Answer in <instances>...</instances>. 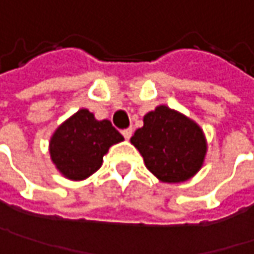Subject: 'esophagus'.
Masks as SVG:
<instances>
[{
  "instance_id": "esophagus-1",
  "label": "esophagus",
  "mask_w": 254,
  "mask_h": 254,
  "mask_svg": "<svg viewBox=\"0 0 254 254\" xmlns=\"http://www.w3.org/2000/svg\"><path fill=\"white\" fill-rule=\"evenodd\" d=\"M133 134V128H126V130H123V136L126 140H128L130 137Z\"/></svg>"
}]
</instances>
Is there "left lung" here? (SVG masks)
<instances>
[{
	"instance_id": "8db88e82",
	"label": "left lung",
	"mask_w": 254,
	"mask_h": 254,
	"mask_svg": "<svg viewBox=\"0 0 254 254\" xmlns=\"http://www.w3.org/2000/svg\"><path fill=\"white\" fill-rule=\"evenodd\" d=\"M146 168L160 182H185L199 172L207 154L202 128L190 117L159 105L143 117V127L130 138Z\"/></svg>"
}]
</instances>
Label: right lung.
Wrapping results in <instances>:
<instances>
[{
	"mask_svg": "<svg viewBox=\"0 0 254 254\" xmlns=\"http://www.w3.org/2000/svg\"><path fill=\"white\" fill-rule=\"evenodd\" d=\"M123 140L108 120L100 121L86 108H81L55 130L49 153L66 179L83 181L100 169L108 149Z\"/></svg>",
	"mask_w": 254,
	"mask_h": 254,
	"instance_id": "add662e5",
	"label": "right lung"
}]
</instances>
